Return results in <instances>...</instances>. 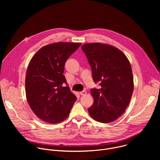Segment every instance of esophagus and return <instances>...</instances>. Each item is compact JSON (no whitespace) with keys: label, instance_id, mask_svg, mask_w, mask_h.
<instances>
[{"label":"esophagus","instance_id":"1","mask_svg":"<svg viewBox=\"0 0 160 160\" xmlns=\"http://www.w3.org/2000/svg\"><path fill=\"white\" fill-rule=\"evenodd\" d=\"M86 91H85V90H83V91H82V92H80V94L81 95V96H85V94H86Z\"/></svg>","mask_w":160,"mask_h":160}]
</instances>
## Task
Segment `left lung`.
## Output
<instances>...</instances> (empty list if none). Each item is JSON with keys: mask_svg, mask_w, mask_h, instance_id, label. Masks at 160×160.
<instances>
[{"mask_svg": "<svg viewBox=\"0 0 160 160\" xmlns=\"http://www.w3.org/2000/svg\"><path fill=\"white\" fill-rule=\"evenodd\" d=\"M92 69V78L101 88H92L93 105L90 115L101 123L118 118L125 111L133 90L132 68L126 56L118 49L100 43L82 46Z\"/></svg>", "mask_w": 160, "mask_h": 160, "instance_id": "8db88e82", "label": "left lung"}]
</instances>
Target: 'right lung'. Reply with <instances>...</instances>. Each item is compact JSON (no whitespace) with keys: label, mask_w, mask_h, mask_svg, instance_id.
Instances as JSON below:
<instances>
[{"label":"right lung","mask_w":160,"mask_h":160,"mask_svg":"<svg viewBox=\"0 0 160 160\" xmlns=\"http://www.w3.org/2000/svg\"><path fill=\"white\" fill-rule=\"evenodd\" d=\"M80 45L49 44L41 48L29 63L25 80L27 99L35 115L45 122L64 120L77 100L62 74L66 60Z\"/></svg>","instance_id":"1"}]
</instances>
